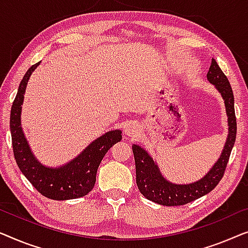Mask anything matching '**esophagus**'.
<instances>
[{
  "instance_id": "esophagus-1",
  "label": "esophagus",
  "mask_w": 248,
  "mask_h": 248,
  "mask_svg": "<svg viewBox=\"0 0 248 248\" xmlns=\"http://www.w3.org/2000/svg\"><path fill=\"white\" fill-rule=\"evenodd\" d=\"M139 131H140V128L139 125L135 123H130L129 124L125 125L124 128V134L128 136V137L135 138L139 135Z\"/></svg>"
}]
</instances>
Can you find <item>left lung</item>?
Returning a JSON list of instances; mask_svg holds the SVG:
<instances>
[{"label": "left lung", "instance_id": "8db88e82", "mask_svg": "<svg viewBox=\"0 0 248 248\" xmlns=\"http://www.w3.org/2000/svg\"><path fill=\"white\" fill-rule=\"evenodd\" d=\"M207 78L212 85H215L225 101L226 113L228 117V136L218 160L202 179L189 184L170 182L160 173L157 163L153 159L148 152H146L139 145H132L137 186L146 199L155 203L167 205V207L186 204L214 190L224 176L230 153L235 145L237 132L233 93L228 78H226L214 58L211 61Z\"/></svg>", "mask_w": 248, "mask_h": 248}]
</instances>
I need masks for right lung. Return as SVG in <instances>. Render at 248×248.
Segmentation results:
<instances>
[{
	"label": "right lung",
	"instance_id": "right-lung-1",
	"mask_svg": "<svg viewBox=\"0 0 248 248\" xmlns=\"http://www.w3.org/2000/svg\"><path fill=\"white\" fill-rule=\"evenodd\" d=\"M39 64L37 62L31 66L24 74L11 108L10 130L15 158L23 175L45 197L53 200H71L84 197L94 187L101 160L114 144L123 139V132L118 129L106 132L91 142L81 154L59 167L41 164L31 151L21 127V106L23 104L28 81Z\"/></svg>",
	"mask_w": 248,
	"mask_h": 248
}]
</instances>
